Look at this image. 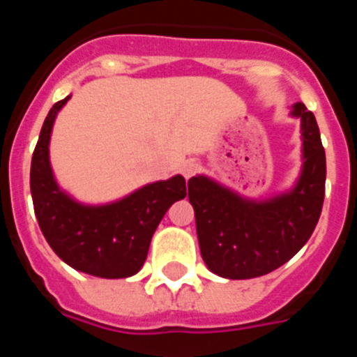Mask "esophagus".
<instances>
[{
  "label": "esophagus",
  "instance_id": "esophagus-1",
  "mask_svg": "<svg viewBox=\"0 0 357 357\" xmlns=\"http://www.w3.org/2000/svg\"><path fill=\"white\" fill-rule=\"evenodd\" d=\"M197 169H198V164L193 162V160H188V162L182 164L181 172H182V175L185 176V178H191V176L197 173Z\"/></svg>",
  "mask_w": 357,
  "mask_h": 357
}]
</instances>
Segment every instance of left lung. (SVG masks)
<instances>
[{"mask_svg": "<svg viewBox=\"0 0 357 357\" xmlns=\"http://www.w3.org/2000/svg\"><path fill=\"white\" fill-rule=\"evenodd\" d=\"M291 116L301 119L302 132V172L291 189L252 200L209 176L189 178L200 254L216 275H266L288 263L313 234L326 195V150L313 112L295 103Z\"/></svg>", "mask_w": 357, "mask_h": 357, "instance_id": "left-lung-1", "label": "left lung"}]
</instances>
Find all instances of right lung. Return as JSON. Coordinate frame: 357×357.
Returning <instances> with one entry per match:
<instances>
[{"mask_svg": "<svg viewBox=\"0 0 357 357\" xmlns=\"http://www.w3.org/2000/svg\"><path fill=\"white\" fill-rule=\"evenodd\" d=\"M56 102L40 128L30 168V189L37 222L59 257L78 272L103 279H123L141 270L151 236L166 211L185 197V181L175 175L151 182L128 197L103 206H85L62 191L50 164V137Z\"/></svg>", "mask_w": 357, "mask_h": 357, "instance_id": "add662e5", "label": "right lung"}]
</instances>
